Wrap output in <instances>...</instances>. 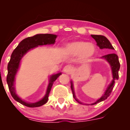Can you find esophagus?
<instances>
[{"label": "esophagus", "mask_w": 130, "mask_h": 130, "mask_svg": "<svg viewBox=\"0 0 130 130\" xmlns=\"http://www.w3.org/2000/svg\"><path fill=\"white\" fill-rule=\"evenodd\" d=\"M64 73L67 74H70L73 72V67L70 65H66L63 68Z\"/></svg>", "instance_id": "1"}]
</instances>
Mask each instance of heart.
I'll return each instance as SVG.
<instances>
[{
  "label": "heart",
  "mask_w": 130,
  "mask_h": 130,
  "mask_svg": "<svg viewBox=\"0 0 130 130\" xmlns=\"http://www.w3.org/2000/svg\"><path fill=\"white\" fill-rule=\"evenodd\" d=\"M96 46L93 43L87 41H77L69 43L65 46L64 53L72 56H79L84 60H88L95 54Z\"/></svg>",
  "instance_id": "1"
}]
</instances>
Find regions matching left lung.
<instances>
[{"instance_id":"8db88e82","label":"left lung","mask_w":130,"mask_h":130,"mask_svg":"<svg viewBox=\"0 0 130 130\" xmlns=\"http://www.w3.org/2000/svg\"><path fill=\"white\" fill-rule=\"evenodd\" d=\"M92 38L96 41V45H97L101 49H109V50H114L113 46H112L111 43L109 41L108 38L103 35H91ZM101 59H105L107 62L109 63L110 66L111 68L112 74V80L111 83L108 85V87H107L106 90L103 94L101 97L99 99L97 100L95 103L90 104V105H93V104H96L98 103L99 102L103 101L107 99V98L111 95L112 90L113 88L114 87L115 81L116 80L119 79V70L120 69V63L119 61V57H118L117 55L116 54H109L105 55V56L101 57ZM71 89L73 92V96L75 100L78 102L79 103L83 104L81 102H80L77 98L76 97L75 93H74V87H73V83L72 80H71ZM89 105V104H88Z\"/></svg>"}]
</instances>
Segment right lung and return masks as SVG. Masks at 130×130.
Masks as SVG:
<instances>
[{
  "instance_id": "add662e5",
  "label": "right lung",
  "mask_w": 130,
  "mask_h": 130,
  "mask_svg": "<svg viewBox=\"0 0 130 130\" xmlns=\"http://www.w3.org/2000/svg\"><path fill=\"white\" fill-rule=\"evenodd\" d=\"M57 37V35H54V34H37L33 37H28L22 40L11 54V58H10V62L7 67L8 74L7 76V82L11 96L19 103L23 104L26 106L29 107V108H36V107L41 106L47 103L48 100L49 94L51 90L53 83L59 77V76L62 74L61 72L50 76L49 84L45 95L40 100L35 103L27 102L19 97L16 93L14 82H15L16 74L20 67L21 61L24 55H26L29 51L38 47V46L54 44L56 42Z\"/></svg>"
}]
</instances>
